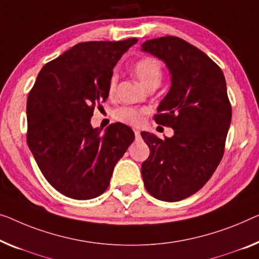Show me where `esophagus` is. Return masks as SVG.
<instances>
[{
	"label": "esophagus",
	"instance_id": "34e87169",
	"mask_svg": "<svg viewBox=\"0 0 259 259\" xmlns=\"http://www.w3.org/2000/svg\"><path fill=\"white\" fill-rule=\"evenodd\" d=\"M135 137H136V140H140L141 138V133L138 130H135Z\"/></svg>",
	"mask_w": 259,
	"mask_h": 259
}]
</instances>
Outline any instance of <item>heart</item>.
<instances>
[{"mask_svg":"<svg viewBox=\"0 0 259 259\" xmlns=\"http://www.w3.org/2000/svg\"><path fill=\"white\" fill-rule=\"evenodd\" d=\"M135 74L144 87H149L150 84H159L163 78V69L159 61L151 57L142 58L134 66ZM117 76L113 74L109 80V92L113 93L116 88ZM148 110L146 109H134V108H121L116 111L115 116L119 121L126 122L133 125H141L144 122Z\"/></svg>","mask_w":259,"mask_h":259,"instance_id":"obj_1","label":"heart"}]
</instances>
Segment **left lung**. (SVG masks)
Returning a JSON list of instances; mask_svg holds the SVG:
<instances>
[{
    "mask_svg": "<svg viewBox=\"0 0 259 259\" xmlns=\"http://www.w3.org/2000/svg\"><path fill=\"white\" fill-rule=\"evenodd\" d=\"M142 51L163 60L168 68L171 88L154 121L175 130L164 141L141 134L150 148L142 177L153 198L180 201L198 192L222 159L231 122L226 79L206 53L178 37L146 40Z\"/></svg>",
    "mask_w": 259,
    "mask_h": 259,
    "instance_id": "left-lung-1",
    "label": "left lung"
}]
</instances>
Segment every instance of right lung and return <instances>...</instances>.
Here are the masks:
<instances>
[{
    "instance_id": "add662e5",
    "label": "right lung",
    "mask_w": 259,
    "mask_h": 259,
    "mask_svg": "<svg viewBox=\"0 0 259 259\" xmlns=\"http://www.w3.org/2000/svg\"><path fill=\"white\" fill-rule=\"evenodd\" d=\"M136 38L86 41L40 69L26 102L28 145L45 179L76 200L101 195L135 134L122 123L93 129L94 108L109 95L113 68Z\"/></svg>"
}]
</instances>
